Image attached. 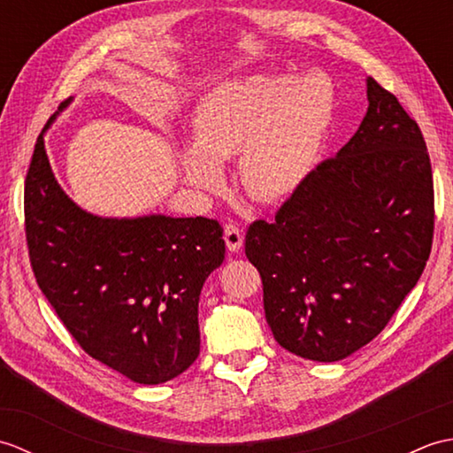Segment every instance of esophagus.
<instances>
[{"instance_id": "obj_1", "label": "esophagus", "mask_w": 453, "mask_h": 453, "mask_svg": "<svg viewBox=\"0 0 453 453\" xmlns=\"http://www.w3.org/2000/svg\"><path fill=\"white\" fill-rule=\"evenodd\" d=\"M224 239L229 253H237L243 245V234L235 224H227L224 229Z\"/></svg>"}]
</instances>
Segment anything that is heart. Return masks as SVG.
Segmentation results:
<instances>
[{"label":"heart","instance_id":"heart-1","mask_svg":"<svg viewBox=\"0 0 453 453\" xmlns=\"http://www.w3.org/2000/svg\"><path fill=\"white\" fill-rule=\"evenodd\" d=\"M333 109V81L319 70L219 83L198 104L192 146L179 156L182 179L196 190L216 188L219 163L239 151L237 179L249 196L271 202L292 195L321 148Z\"/></svg>","mask_w":453,"mask_h":453}]
</instances>
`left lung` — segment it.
<instances>
[{"mask_svg":"<svg viewBox=\"0 0 453 453\" xmlns=\"http://www.w3.org/2000/svg\"><path fill=\"white\" fill-rule=\"evenodd\" d=\"M368 112L334 157L307 175L245 255L263 278L282 349L336 362L375 339L425 271L434 232L432 169L418 124L368 78Z\"/></svg>","mask_w":453,"mask_h":453,"instance_id":"left-lung-1","label":"left lung"}]
</instances>
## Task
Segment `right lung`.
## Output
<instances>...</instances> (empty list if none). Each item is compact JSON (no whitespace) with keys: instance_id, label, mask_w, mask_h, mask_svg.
Returning a JSON list of instances; mask_svg holds the SVG:
<instances>
[{"instance_id":"add662e5","label":"right lung","mask_w":453,"mask_h":453,"mask_svg":"<svg viewBox=\"0 0 453 453\" xmlns=\"http://www.w3.org/2000/svg\"><path fill=\"white\" fill-rule=\"evenodd\" d=\"M36 140L25 180V226L42 294L91 358L143 386L165 383L200 354L198 300L224 263L216 219L104 218L65 195Z\"/></svg>"}]
</instances>
